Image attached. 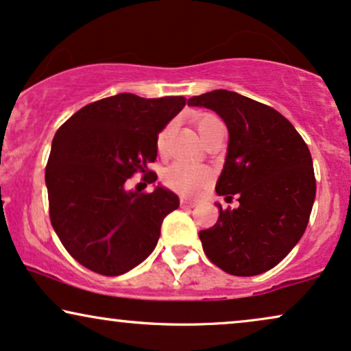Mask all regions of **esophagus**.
<instances>
[{"label": "esophagus", "instance_id": "esophagus-1", "mask_svg": "<svg viewBox=\"0 0 351 351\" xmlns=\"http://www.w3.org/2000/svg\"><path fill=\"white\" fill-rule=\"evenodd\" d=\"M180 204H181V207H194L196 206V201H193V199H188V197H181L180 199Z\"/></svg>", "mask_w": 351, "mask_h": 351}]
</instances>
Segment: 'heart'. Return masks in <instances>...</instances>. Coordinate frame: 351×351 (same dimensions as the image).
Listing matches in <instances>:
<instances>
[{
  "label": "heart",
  "instance_id": "b5f03b06",
  "mask_svg": "<svg viewBox=\"0 0 351 351\" xmlns=\"http://www.w3.org/2000/svg\"><path fill=\"white\" fill-rule=\"evenodd\" d=\"M221 121L214 114H206V117L197 119V131L206 141L208 134L214 131L217 124ZM170 128L167 126L157 137V149L158 152H165L167 139L170 134ZM210 170L204 165H197V163H191L184 160L173 162L170 167H167L162 173V181L167 188H170L176 193L186 194V196H194V194L201 193L206 186L210 183Z\"/></svg>",
  "mask_w": 351,
  "mask_h": 351
}]
</instances>
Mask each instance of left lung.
I'll return each instance as SVG.
<instances>
[{
    "label": "left lung",
    "mask_w": 351,
    "mask_h": 351,
    "mask_svg": "<svg viewBox=\"0 0 351 351\" xmlns=\"http://www.w3.org/2000/svg\"><path fill=\"white\" fill-rule=\"evenodd\" d=\"M228 128V152L217 181L219 196H238V208L219 207L214 227L201 230L202 250L217 267L251 277L275 267L303 237L316 197L313 158L293 124L237 92L193 97Z\"/></svg>",
    "instance_id": "left-lung-1"
}]
</instances>
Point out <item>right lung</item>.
<instances>
[{
    "mask_svg": "<svg viewBox=\"0 0 351 351\" xmlns=\"http://www.w3.org/2000/svg\"><path fill=\"white\" fill-rule=\"evenodd\" d=\"M186 105L184 97L143 99L118 94L92 101L60 126L45 168L50 220L60 241L92 272L117 277L157 246L162 221L180 207L175 193L124 189L149 163L157 137Z\"/></svg>",
    "mask_w": 351,
    "mask_h": 351,
    "instance_id": "obj_1",
    "label": "right lung"
}]
</instances>
